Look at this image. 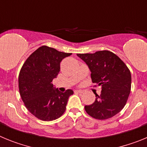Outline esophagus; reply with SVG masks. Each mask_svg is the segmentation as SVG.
I'll list each match as a JSON object with an SVG mask.
<instances>
[{
    "mask_svg": "<svg viewBox=\"0 0 147 147\" xmlns=\"http://www.w3.org/2000/svg\"><path fill=\"white\" fill-rule=\"evenodd\" d=\"M83 90H75V93H83Z\"/></svg>",
    "mask_w": 147,
    "mask_h": 147,
    "instance_id": "1",
    "label": "esophagus"
}]
</instances>
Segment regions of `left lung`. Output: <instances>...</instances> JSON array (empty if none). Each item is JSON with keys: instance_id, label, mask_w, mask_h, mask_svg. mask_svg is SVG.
I'll list each match as a JSON object with an SVG mask.
<instances>
[{"instance_id": "1", "label": "left lung", "mask_w": 147, "mask_h": 147, "mask_svg": "<svg viewBox=\"0 0 147 147\" xmlns=\"http://www.w3.org/2000/svg\"><path fill=\"white\" fill-rule=\"evenodd\" d=\"M91 72L93 83L101 87L92 105L85 110L94 119L104 120L119 113L125 106L131 90V74L124 62L111 51H99L94 54H77Z\"/></svg>"}]
</instances>
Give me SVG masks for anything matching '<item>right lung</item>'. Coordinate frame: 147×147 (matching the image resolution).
Returning <instances> with one entry per match:
<instances>
[{
    "instance_id": "right-lung-1",
    "label": "right lung",
    "mask_w": 147,
    "mask_h": 147,
    "mask_svg": "<svg viewBox=\"0 0 147 147\" xmlns=\"http://www.w3.org/2000/svg\"><path fill=\"white\" fill-rule=\"evenodd\" d=\"M71 54L43 45L28 57L20 70V96L28 111L40 120H55L65 111L74 91L68 89L62 93L52 81L60 71L61 61Z\"/></svg>"
}]
</instances>
